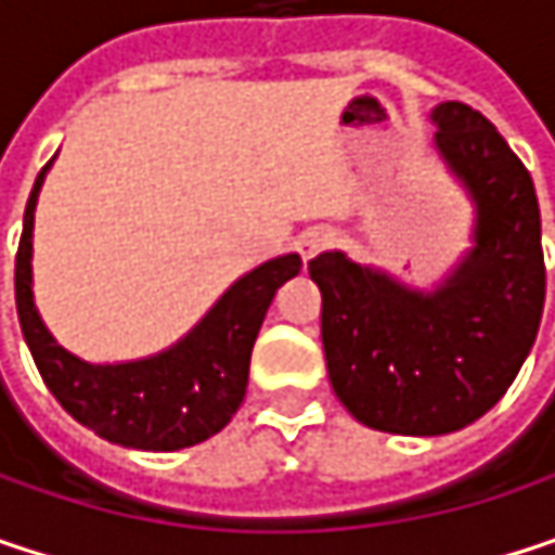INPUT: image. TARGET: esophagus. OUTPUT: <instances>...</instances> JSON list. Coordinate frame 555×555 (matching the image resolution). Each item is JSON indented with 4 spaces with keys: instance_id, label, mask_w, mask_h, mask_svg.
<instances>
[{
    "instance_id": "34e87169",
    "label": "esophagus",
    "mask_w": 555,
    "mask_h": 555,
    "mask_svg": "<svg viewBox=\"0 0 555 555\" xmlns=\"http://www.w3.org/2000/svg\"><path fill=\"white\" fill-rule=\"evenodd\" d=\"M334 244V231H327V228H308V231H301L298 234V241H295V250L301 254V260L308 263V260H314L321 250H327Z\"/></svg>"
}]
</instances>
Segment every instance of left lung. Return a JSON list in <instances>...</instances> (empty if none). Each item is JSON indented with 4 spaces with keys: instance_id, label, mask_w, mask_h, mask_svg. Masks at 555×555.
<instances>
[{
    "instance_id": "8db88e82",
    "label": "left lung",
    "mask_w": 555,
    "mask_h": 555,
    "mask_svg": "<svg viewBox=\"0 0 555 555\" xmlns=\"http://www.w3.org/2000/svg\"><path fill=\"white\" fill-rule=\"evenodd\" d=\"M430 118L440 157L476 202V247L456 273L417 292L337 250L308 263L337 398L360 424L404 437L450 434L495 408L537 340L546 298L527 167L482 112L443 102Z\"/></svg>"
}]
</instances>
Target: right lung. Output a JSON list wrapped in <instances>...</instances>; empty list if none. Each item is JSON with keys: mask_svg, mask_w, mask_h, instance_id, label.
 <instances>
[{"mask_svg": "<svg viewBox=\"0 0 555 555\" xmlns=\"http://www.w3.org/2000/svg\"><path fill=\"white\" fill-rule=\"evenodd\" d=\"M48 169L51 164L31 189L15 254L18 321L44 386L66 414L118 447L182 450L215 437L247 395L254 340L279 285L298 276L301 257L285 254L237 279L179 344L157 357L115 366L86 363L51 337L31 295V228Z\"/></svg>", "mask_w": 555, "mask_h": 555, "instance_id": "obj_1", "label": "right lung"}]
</instances>
